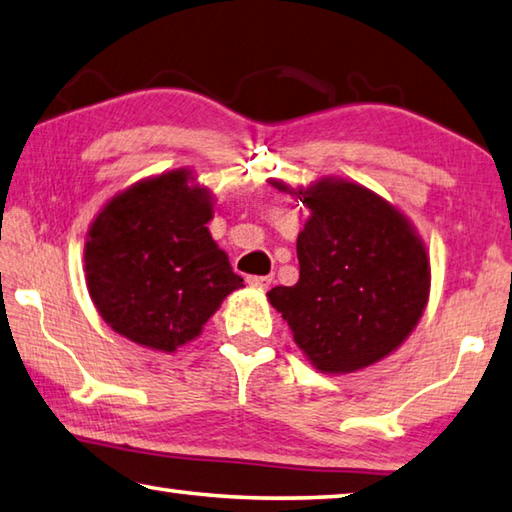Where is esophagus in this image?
Segmentation results:
<instances>
[{
    "label": "esophagus",
    "mask_w": 512,
    "mask_h": 512,
    "mask_svg": "<svg viewBox=\"0 0 512 512\" xmlns=\"http://www.w3.org/2000/svg\"><path fill=\"white\" fill-rule=\"evenodd\" d=\"M247 283L251 288H258V290H267L272 285V276H247Z\"/></svg>",
    "instance_id": "1"
}]
</instances>
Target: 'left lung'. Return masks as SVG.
Returning <instances> with one entry per match:
<instances>
[{"label": "left lung", "mask_w": 512, "mask_h": 512, "mask_svg": "<svg viewBox=\"0 0 512 512\" xmlns=\"http://www.w3.org/2000/svg\"><path fill=\"white\" fill-rule=\"evenodd\" d=\"M310 209L297 238L299 281L267 292L321 373H353L405 342L429 299L423 240L396 206L362 184L319 179L294 191Z\"/></svg>", "instance_id": "1"}]
</instances>
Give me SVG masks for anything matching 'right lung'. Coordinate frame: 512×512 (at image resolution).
Returning <instances> with one entry per match:
<instances>
[{
    "label": "right lung",
    "mask_w": 512,
    "mask_h": 512,
    "mask_svg": "<svg viewBox=\"0 0 512 512\" xmlns=\"http://www.w3.org/2000/svg\"><path fill=\"white\" fill-rule=\"evenodd\" d=\"M188 168L141 179L96 215L85 279L98 315L116 333L175 353L202 333L227 294L242 288L206 222L213 200Z\"/></svg>",
    "instance_id": "right-lung-1"
}]
</instances>
